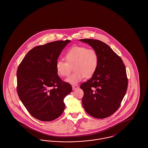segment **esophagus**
Segmentation results:
<instances>
[{
  "instance_id": "esophagus-1",
  "label": "esophagus",
  "mask_w": 148,
  "mask_h": 148,
  "mask_svg": "<svg viewBox=\"0 0 148 148\" xmlns=\"http://www.w3.org/2000/svg\"><path fill=\"white\" fill-rule=\"evenodd\" d=\"M79 88V86L77 85H72V89H73V90H76V89H77Z\"/></svg>"
}]
</instances>
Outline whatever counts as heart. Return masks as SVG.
<instances>
[{
  "label": "heart",
  "mask_w": 148,
  "mask_h": 148,
  "mask_svg": "<svg viewBox=\"0 0 148 148\" xmlns=\"http://www.w3.org/2000/svg\"><path fill=\"white\" fill-rule=\"evenodd\" d=\"M65 61L58 60L56 63L57 74L61 77L68 76L73 66L74 72L65 81L71 84L80 82L85 77H89L95 73L99 64L96 50L84 46H74L65 54Z\"/></svg>",
  "instance_id": "heart-1"
}]
</instances>
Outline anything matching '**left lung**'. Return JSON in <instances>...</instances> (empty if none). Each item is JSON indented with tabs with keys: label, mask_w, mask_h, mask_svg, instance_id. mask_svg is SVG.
<instances>
[{
	"label": "left lung",
	"mask_w": 148,
	"mask_h": 148,
	"mask_svg": "<svg viewBox=\"0 0 148 148\" xmlns=\"http://www.w3.org/2000/svg\"><path fill=\"white\" fill-rule=\"evenodd\" d=\"M79 40L89 44L99 56L95 73L80 86L84 91L83 106L90 116L104 119L118 109L125 95L127 88L125 66L120 57L106 43L92 39Z\"/></svg>",
	"instance_id": "1"
}]
</instances>
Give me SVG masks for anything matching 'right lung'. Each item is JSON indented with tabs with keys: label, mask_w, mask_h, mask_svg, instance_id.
<instances>
[{
	"label": "right lung",
	"mask_w": 148,
	"mask_h": 148,
	"mask_svg": "<svg viewBox=\"0 0 148 148\" xmlns=\"http://www.w3.org/2000/svg\"><path fill=\"white\" fill-rule=\"evenodd\" d=\"M69 40L35 47L23 58L16 72L17 92L33 117L50 121L59 117L65 109L64 99L72 90L57 74L56 63Z\"/></svg>",
	"instance_id": "add662e5"
}]
</instances>
